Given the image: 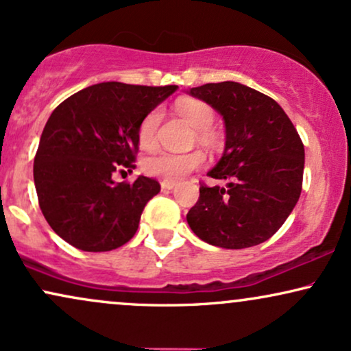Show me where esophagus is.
Returning <instances> with one entry per match:
<instances>
[{
	"instance_id": "obj_1",
	"label": "esophagus",
	"mask_w": 351,
	"mask_h": 351,
	"mask_svg": "<svg viewBox=\"0 0 351 351\" xmlns=\"http://www.w3.org/2000/svg\"><path fill=\"white\" fill-rule=\"evenodd\" d=\"M176 182L174 180H161V189L162 190H172L176 187Z\"/></svg>"
}]
</instances>
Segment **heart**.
Returning <instances> with one entry per match:
<instances>
[{
	"label": "heart",
	"instance_id": "b5f03b06",
	"mask_svg": "<svg viewBox=\"0 0 351 351\" xmlns=\"http://www.w3.org/2000/svg\"><path fill=\"white\" fill-rule=\"evenodd\" d=\"M177 114L197 130V140L200 143H210L213 140L210 127L215 122V110L210 104L187 99L177 104ZM161 112L158 109L151 110L138 127V143L141 148L149 149L156 145V133H158ZM205 164V154L200 149L189 151L184 154L167 153V151H156L148 158L143 159V172L148 176L158 177L162 180H179L190 172L200 169Z\"/></svg>",
	"mask_w": 351,
	"mask_h": 351
}]
</instances>
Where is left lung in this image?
<instances>
[{
	"label": "left lung",
	"mask_w": 351,
	"mask_h": 351,
	"mask_svg": "<svg viewBox=\"0 0 351 351\" xmlns=\"http://www.w3.org/2000/svg\"><path fill=\"white\" fill-rule=\"evenodd\" d=\"M223 115L226 146L208 172L226 187L202 182L187 223L202 241L245 249L270 239L300 200L304 145L274 99L247 86L223 81L190 89Z\"/></svg>",
	"instance_id": "1"
}]
</instances>
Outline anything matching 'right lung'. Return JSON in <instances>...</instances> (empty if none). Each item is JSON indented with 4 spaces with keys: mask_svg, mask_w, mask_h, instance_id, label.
Here are the masks:
<instances>
[{
    "mask_svg": "<svg viewBox=\"0 0 351 351\" xmlns=\"http://www.w3.org/2000/svg\"><path fill=\"white\" fill-rule=\"evenodd\" d=\"M177 86L99 83L73 94L51 112L34 158L38 205L50 228L76 249L106 252L135 236L143 210L161 185L135 169L141 120Z\"/></svg>",
    "mask_w": 351,
    "mask_h": 351,
    "instance_id": "right-lung-1",
    "label": "right lung"
}]
</instances>
